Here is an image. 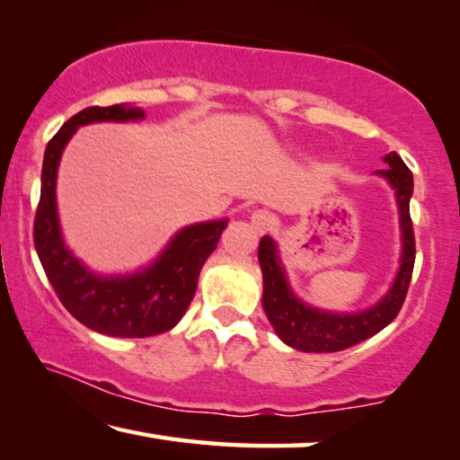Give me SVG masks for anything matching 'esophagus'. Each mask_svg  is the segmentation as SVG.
<instances>
[{"instance_id":"obj_1","label":"esophagus","mask_w":460,"mask_h":460,"mask_svg":"<svg viewBox=\"0 0 460 460\" xmlns=\"http://www.w3.org/2000/svg\"><path fill=\"white\" fill-rule=\"evenodd\" d=\"M251 226L257 232H267L273 226V216L267 209H257L251 216Z\"/></svg>"}]
</instances>
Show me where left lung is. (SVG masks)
<instances>
[{"mask_svg": "<svg viewBox=\"0 0 460 460\" xmlns=\"http://www.w3.org/2000/svg\"><path fill=\"white\" fill-rule=\"evenodd\" d=\"M388 168L380 171L385 179L397 190V203L402 230V257L401 270L393 288L376 306L359 314H331L310 308L289 292L286 275L279 267L275 243L263 236L259 243V265L263 271V308L270 323L288 345L300 351H341L351 345L376 335L388 323L394 321L405 302L409 284H411L415 263V234L409 216V199L413 193V174L405 166L397 152L385 158Z\"/></svg>", "mask_w": 460, "mask_h": 460, "instance_id": "8db88e82", "label": "left lung"}]
</instances>
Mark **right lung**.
I'll list each match as a JSON object with an SVG mask.
<instances>
[{"label": "right lung", "mask_w": 460, "mask_h": 460, "mask_svg": "<svg viewBox=\"0 0 460 460\" xmlns=\"http://www.w3.org/2000/svg\"><path fill=\"white\" fill-rule=\"evenodd\" d=\"M144 111L127 104L88 107L77 112L49 139L42 158L40 199L34 216V249L63 306L88 329L112 337H150L172 329L185 314L206 259L216 251L226 220L195 224L174 236L162 257L144 273L129 278H98L63 244L55 179L63 147L80 125L131 121Z\"/></svg>", "instance_id": "right-lung-1"}]
</instances>
